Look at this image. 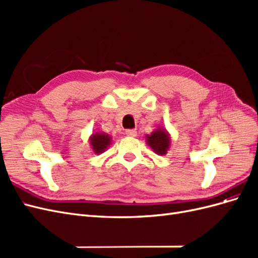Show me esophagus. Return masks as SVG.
<instances>
[{"instance_id": "1", "label": "esophagus", "mask_w": 258, "mask_h": 258, "mask_svg": "<svg viewBox=\"0 0 258 258\" xmlns=\"http://www.w3.org/2000/svg\"><path fill=\"white\" fill-rule=\"evenodd\" d=\"M126 135L128 137H137L138 134H137V131L134 129H128V130H126Z\"/></svg>"}]
</instances>
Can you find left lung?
Here are the masks:
<instances>
[{
    "mask_svg": "<svg viewBox=\"0 0 258 258\" xmlns=\"http://www.w3.org/2000/svg\"><path fill=\"white\" fill-rule=\"evenodd\" d=\"M146 143L155 154L165 156L171 145V137L166 128L158 127L151 135L146 136Z\"/></svg>",
    "mask_w": 258,
    "mask_h": 258,
    "instance_id": "1",
    "label": "left lung"
}]
</instances>
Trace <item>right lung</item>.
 <instances>
[{
	"mask_svg": "<svg viewBox=\"0 0 258 258\" xmlns=\"http://www.w3.org/2000/svg\"><path fill=\"white\" fill-rule=\"evenodd\" d=\"M89 143L92 152L100 155L104 153L107 147L111 145L112 143V137L108 136L107 134H104V132H96V134H92L89 137Z\"/></svg>",
	"mask_w": 258,
	"mask_h": 258,
	"instance_id": "right-lung-1",
	"label": "right lung"
}]
</instances>
